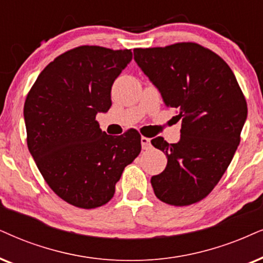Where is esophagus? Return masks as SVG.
I'll return each mask as SVG.
<instances>
[{
    "instance_id": "esophagus-1",
    "label": "esophagus",
    "mask_w": 263,
    "mask_h": 263,
    "mask_svg": "<svg viewBox=\"0 0 263 263\" xmlns=\"http://www.w3.org/2000/svg\"><path fill=\"white\" fill-rule=\"evenodd\" d=\"M141 144H142V148L144 149V151H148V149L152 148V143H151V138L148 137H143L141 138Z\"/></svg>"
}]
</instances>
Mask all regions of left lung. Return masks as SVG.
I'll list each match as a JSON object with an SVG mask.
<instances>
[{
  "label": "left lung",
  "mask_w": 263,
  "mask_h": 263,
  "mask_svg": "<svg viewBox=\"0 0 263 263\" xmlns=\"http://www.w3.org/2000/svg\"><path fill=\"white\" fill-rule=\"evenodd\" d=\"M135 61L166 107L182 119L181 139H152L167 165L151 182L156 198L187 206L210 194L237 151L248 105L233 71L220 55L195 42L135 48Z\"/></svg>",
  "instance_id": "obj_1"
}]
</instances>
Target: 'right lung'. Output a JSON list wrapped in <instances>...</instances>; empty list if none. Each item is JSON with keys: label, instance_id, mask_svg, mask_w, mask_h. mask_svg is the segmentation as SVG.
<instances>
[{"label": "right lung", "instance_id": "1", "mask_svg": "<svg viewBox=\"0 0 263 263\" xmlns=\"http://www.w3.org/2000/svg\"><path fill=\"white\" fill-rule=\"evenodd\" d=\"M131 59V49L80 46L49 63L26 96L30 154L49 188L76 208L107 204L141 153L137 131L111 137L96 120L111 107V86Z\"/></svg>", "mask_w": 263, "mask_h": 263}]
</instances>
